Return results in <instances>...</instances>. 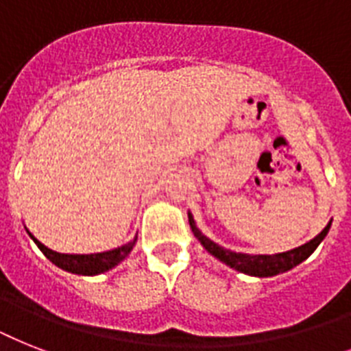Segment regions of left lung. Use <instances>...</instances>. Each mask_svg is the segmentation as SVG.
I'll return each instance as SVG.
<instances>
[{
	"instance_id": "1",
	"label": "left lung",
	"mask_w": 351,
	"mask_h": 351,
	"mask_svg": "<svg viewBox=\"0 0 351 351\" xmlns=\"http://www.w3.org/2000/svg\"><path fill=\"white\" fill-rule=\"evenodd\" d=\"M187 217H189L193 234L197 237L198 242L204 245V250L208 251L209 255H213L217 261H220L226 266L233 267L240 273H245V275H251V277H275V275L293 269L295 266H299L300 262H304L317 250V245L326 239L328 231L332 228V220H330L326 228L317 234L315 239H311L310 242H306L295 250L275 253V255H250V253H237V251H231L224 245L217 244L215 240H211L200 231L191 213H187Z\"/></svg>"
}]
</instances>
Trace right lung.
Wrapping results in <instances>:
<instances>
[{"mask_svg":"<svg viewBox=\"0 0 351 351\" xmlns=\"http://www.w3.org/2000/svg\"><path fill=\"white\" fill-rule=\"evenodd\" d=\"M27 230V228H25ZM29 237L34 240V244L41 250V253L54 264V266L62 267L63 271L74 273V275H100L106 273L112 267H117L120 262H123L132 251L134 244H136L138 234H134V239L129 240L127 244L114 247V250L101 251V253H87V255H80V253H58V251L47 247L45 244H41L40 240L36 239L34 234L27 230Z\"/></svg>","mask_w":351,"mask_h":351,"instance_id":"1","label":"right lung"}]
</instances>
